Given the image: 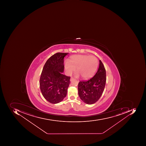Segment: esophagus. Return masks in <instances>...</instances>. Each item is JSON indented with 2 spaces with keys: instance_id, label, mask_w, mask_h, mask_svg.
I'll list each match as a JSON object with an SVG mask.
<instances>
[{
  "instance_id": "esophagus-1",
  "label": "esophagus",
  "mask_w": 146,
  "mask_h": 146,
  "mask_svg": "<svg viewBox=\"0 0 146 146\" xmlns=\"http://www.w3.org/2000/svg\"><path fill=\"white\" fill-rule=\"evenodd\" d=\"M73 79L74 78H73L72 77H71V78H70V81H71V82H72V81L73 80Z\"/></svg>"
}]
</instances>
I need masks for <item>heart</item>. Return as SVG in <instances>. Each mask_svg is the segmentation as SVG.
<instances>
[{
	"label": "heart",
	"instance_id": "heart-1",
	"mask_svg": "<svg viewBox=\"0 0 146 146\" xmlns=\"http://www.w3.org/2000/svg\"><path fill=\"white\" fill-rule=\"evenodd\" d=\"M98 66L97 58L94 56L76 55L71 57L69 61L64 64V69L68 74H71L76 68L75 76H81L83 79H87L94 74Z\"/></svg>",
	"mask_w": 146,
	"mask_h": 146
}]
</instances>
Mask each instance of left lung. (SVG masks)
<instances>
[{"mask_svg":"<svg viewBox=\"0 0 146 146\" xmlns=\"http://www.w3.org/2000/svg\"><path fill=\"white\" fill-rule=\"evenodd\" d=\"M99 67L95 75L88 81H80L78 84V95L86 104H94L97 102L105 88L106 70L101 60H99Z\"/></svg>","mask_w":146,"mask_h":146,"instance_id":"left-lung-1","label":"left lung"}]
</instances>
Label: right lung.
<instances>
[{
	"mask_svg": "<svg viewBox=\"0 0 146 146\" xmlns=\"http://www.w3.org/2000/svg\"><path fill=\"white\" fill-rule=\"evenodd\" d=\"M68 53L57 52L45 63L41 73L40 89L44 98L51 104L61 102L67 95L70 77L64 75V59Z\"/></svg>",
	"mask_w": 146,
	"mask_h": 146,
	"instance_id": "obj_1",
	"label": "right lung"
}]
</instances>
